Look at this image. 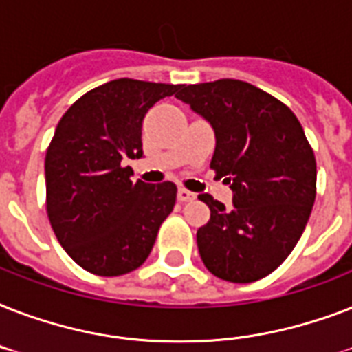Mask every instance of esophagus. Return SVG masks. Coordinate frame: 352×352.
Segmentation results:
<instances>
[{
	"mask_svg": "<svg viewBox=\"0 0 352 352\" xmlns=\"http://www.w3.org/2000/svg\"><path fill=\"white\" fill-rule=\"evenodd\" d=\"M177 199H179L181 203H190V201L195 199V193H192L190 190H186V188H179V190H177Z\"/></svg>",
	"mask_w": 352,
	"mask_h": 352,
	"instance_id": "esophagus-1",
	"label": "esophagus"
}]
</instances>
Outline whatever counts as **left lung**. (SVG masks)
<instances>
[{
	"label": "left lung",
	"instance_id": "1",
	"mask_svg": "<svg viewBox=\"0 0 352 352\" xmlns=\"http://www.w3.org/2000/svg\"><path fill=\"white\" fill-rule=\"evenodd\" d=\"M177 98L212 124L210 168L234 192V206L203 193L210 221L197 230L204 267L232 283L274 272L298 245L316 199V159L283 102L248 82L182 84Z\"/></svg>",
	"mask_w": 352,
	"mask_h": 352
}]
</instances>
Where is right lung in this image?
<instances>
[{"label": "right lung", "mask_w": 352, "mask_h": 352, "mask_svg": "<svg viewBox=\"0 0 352 352\" xmlns=\"http://www.w3.org/2000/svg\"><path fill=\"white\" fill-rule=\"evenodd\" d=\"M181 85L111 80L80 96L60 118L45 155L47 217L76 265L113 278L138 268L175 206L177 186L129 179L142 157L149 107Z\"/></svg>", "instance_id": "add662e5"}]
</instances>
